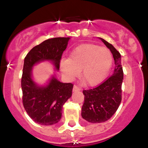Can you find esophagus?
<instances>
[{
	"instance_id": "1",
	"label": "esophagus",
	"mask_w": 148,
	"mask_h": 148,
	"mask_svg": "<svg viewBox=\"0 0 148 148\" xmlns=\"http://www.w3.org/2000/svg\"><path fill=\"white\" fill-rule=\"evenodd\" d=\"M73 92H76V91H80L81 90V89H80V88L78 87V86H74V87H73Z\"/></svg>"
}]
</instances>
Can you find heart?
Instances as JSON below:
<instances>
[{
    "label": "heart",
    "mask_w": 148,
    "mask_h": 148,
    "mask_svg": "<svg viewBox=\"0 0 148 148\" xmlns=\"http://www.w3.org/2000/svg\"><path fill=\"white\" fill-rule=\"evenodd\" d=\"M113 62L111 51L95 44H83L74 48L69 58H62L60 69L67 81L79 75L89 86L101 84L109 74Z\"/></svg>",
    "instance_id": "heart-1"
}]
</instances>
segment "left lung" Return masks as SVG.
I'll return each mask as SVG.
<instances>
[{
  "label": "left lung",
  "mask_w": 148,
  "mask_h": 148,
  "mask_svg": "<svg viewBox=\"0 0 148 148\" xmlns=\"http://www.w3.org/2000/svg\"><path fill=\"white\" fill-rule=\"evenodd\" d=\"M99 38L111 51L115 66L113 75L103 84L93 89L83 91L84 102L81 116L91 123L107 121L118 110L122 100L123 70L121 56L111 44L101 37Z\"/></svg>",
  "instance_id": "left-lung-1"
}]
</instances>
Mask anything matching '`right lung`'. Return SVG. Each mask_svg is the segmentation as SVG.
Masks as SVG:
<instances>
[{"instance_id": "obj_1", "label": "right lung", "mask_w": 148, "mask_h": 148, "mask_svg": "<svg viewBox=\"0 0 148 148\" xmlns=\"http://www.w3.org/2000/svg\"><path fill=\"white\" fill-rule=\"evenodd\" d=\"M69 40L70 37H55L45 40L33 47L24 59L23 104L30 118L40 125L49 126L60 121L64 103L72 96L73 85L60 82L54 74L47 84L40 86L33 79V68L40 62L49 61L58 71L61 56Z\"/></svg>"}]
</instances>
